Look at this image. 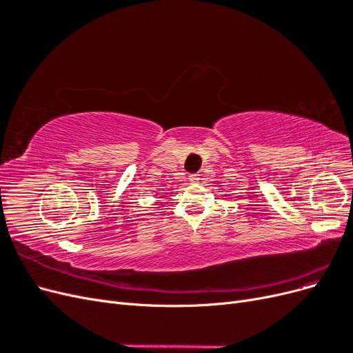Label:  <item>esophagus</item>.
Listing matches in <instances>:
<instances>
[{
  "mask_svg": "<svg viewBox=\"0 0 353 353\" xmlns=\"http://www.w3.org/2000/svg\"><path fill=\"white\" fill-rule=\"evenodd\" d=\"M200 179H201L200 174H193V175H190V176H188V181H190L191 184H199V183H200Z\"/></svg>",
  "mask_w": 353,
  "mask_h": 353,
  "instance_id": "esophagus-1",
  "label": "esophagus"
}]
</instances>
